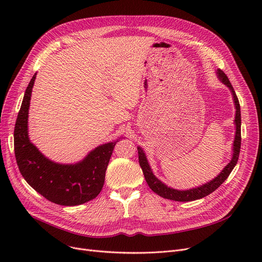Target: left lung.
<instances>
[{
    "mask_svg": "<svg viewBox=\"0 0 262 262\" xmlns=\"http://www.w3.org/2000/svg\"><path fill=\"white\" fill-rule=\"evenodd\" d=\"M216 74H217L219 79L221 80L225 86H227L229 88V90L232 94L233 103H235V107H236V117H235L236 135H235V140H233L231 160L228 162L227 166L222 170V172L220 173L216 177H214L212 181L206 183L200 187L192 188L189 190H176V189L168 187L166 184H163L153 174V171L149 167L143 149L140 146H138L137 147V149H138L139 163H140V167L142 169V172L144 174L145 181H146L148 187L152 189L155 193H157L158 195H160L163 199H168V200L177 201V202H190V201H195V200H200L202 198L207 196L210 193H212L214 190H216L227 180V177L229 176V174L231 173V171L233 170V168H235V166L238 162V158H239V154H240V147H241L240 104H239V100L236 95V92H235V90H233L226 74L222 70H220V69H217L216 70Z\"/></svg>",
    "mask_w": 262,
    "mask_h": 262,
    "instance_id": "left-lung-1",
    "label": "left lung"
}]
</instances>
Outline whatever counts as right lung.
I'll use <instances>...</instances> for the list:
<instances>
[{
    "mask_svg": "<svg viewBox=\"0 0 262 262\" xmlns=\"http://www.w3.org/2000/svg\"><path fill=\"white\" fill-rule=\"evenodd\" d=\"M37 73L27 86L16 121L13 141L20 173L26 183L52 203L76 206L99 195L116 143L99 145L82 160L73 164L57 163L47 158L29 138V109Z\"/></svg>",
    "mask_w": 262,
    "mask_h": 262,
    "instance_id": "1",
    "label": "right lung"
}]
</instances>
